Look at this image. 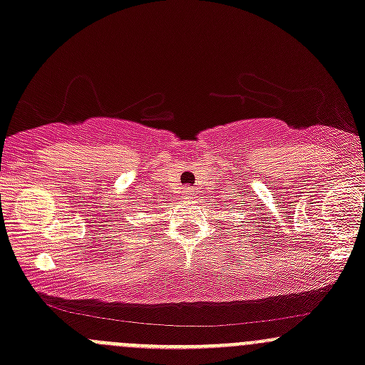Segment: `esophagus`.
I'll return each instance as SVG.
<instances>
[{"mask_svg":"<svg viewBox=\"0 0 365 365\" xmlns=\"http://www.w3.org/2000/svg\"><path fill=\"white\" fill-rule=\"evenodd\" d=\"M180 197H182V199H192V197H194V189H192V187H185V189L180 192Z\"/></svg>","mask_w":365,"mask_h":365,"instance_id":"obj_1","label":"esophagus"}]
</instances>
